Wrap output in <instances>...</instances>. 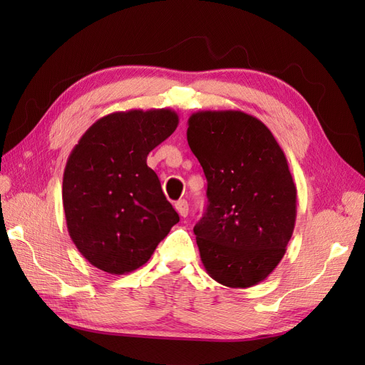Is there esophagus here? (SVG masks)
I'll list each match as a JSON object with an SVG mask.
<instances>
[{"label": "esophagus", "mask_w": 365, "mask_h": 365, "mask_svg": "<svg viewBox=\"0 0 365 365\" xmlns=\"http://www.w3.org/2000/svg\"><path fill=\"white\" fill-rule=\"evenodd\" d=\"M175 208H176V212L180 213L181 217H185L187 215H189V202H187L185 200H180L175 204Z\"/></svg>", "instance_id": "esophagus-1"}]
</instances>
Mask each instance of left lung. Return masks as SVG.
Returning a JSON list of instances; mask_svg holds the SVG:
<instances>
[{"instance_id": "left-lung-1", "label": "left lung", "mask_w": 365, "mask_h": 365, "mask_svg": "<svg viewBox=\"0 0 365 365\" xmlns=\"http://www.w3.org/2000/svg\"><path fill=\"white\" fill-rule=\"evenodd\" d=\"M187 141L207 178L208 204L193 228L210 277L228 288L263 282L283 259L297 217L284 152L242 111H197Z\"/></svg>"}]
</instances>
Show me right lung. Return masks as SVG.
<instances>
[{"mask_svg":"<svg viewBox=\"0 0 365 365\" xmlns=\"http://www.w3.org/2000/svg\"><path fill=\"white\" fill-rule=\"evenodd\" d=\"M178 121L168 108L113 113L88 128L71 150L62 182L65 220L93 267L115 275L135 271L180 222L146 163Z\"/></svg>","mask_w":365,"mask_h":365,"instance_id":"right-lung-1","label":"right lung"}]
</instances>
